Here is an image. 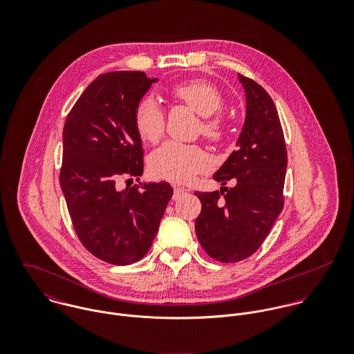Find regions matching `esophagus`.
I'll use <instances>...</instances> for the list:
<instances>
[{
  "label": "esophagus",
  "mask_w": 354,
  "mask_h": 354,
  "mask_svg": "<svg viewBox=\"0 0 354 354\" xmlns=\"http://www.w3.org/2000/svg\"><path fill=\"white\" fill-rule=\"evenodd\" d=\"M185 192H187V189H185V188L174 187V196H173V199H178V198H180V196H183Z\"/></svg>",
  "instance_id": "1"
}]
</instances>
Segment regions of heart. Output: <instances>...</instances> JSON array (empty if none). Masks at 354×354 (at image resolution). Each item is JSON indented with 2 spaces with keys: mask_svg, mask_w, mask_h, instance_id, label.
<instances>
[{
  "mask_svg": "<svg viewBox=\"0 0 354 354\" xmlns=\"http://www.w3.org/2000/svg\"><path fill=\"white\" fill-rule=\"evenodd\" d=\"M171 95L203 117L201 131L211 142H221L226 135L225 120L215 114L223 107L221 91L209 82L195 79L171 88ZM133 124L142 140L153 143L165 132V114L160 106L150 97L143 98L133 110ZM211 159L202 147L180 142H165L152 151L149 167L153 177L177 184H185L205 171Z\"/></svg>",
  "mask_w": 354,
  "mask_h": 354,
  "instance_id": "heart-1",
  "label": "heart"
}]
</instances>
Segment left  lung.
<instances>
[{
  "label": "left lung",
  "mask_w": 354,
  "mask_h": 354,
  "mask_svg": "<svg viewBox=\"0 0 354 354\" xmlns=\"http://www.w3.org/2000/svg\"><path fill=\"white\" fill-rule=\"evenodd\" d=\"M247 115L237 150L214 174L236 185L196 192L202 211L195 222L203 250L222 263H236L259 250L283 208L288 152L274 101L254 80L239 73Z\"/></svg>",
  "instance_id": "1"
}]
</instances>
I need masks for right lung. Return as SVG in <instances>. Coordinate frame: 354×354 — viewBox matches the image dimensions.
<instances>
[{"label":"right lung","mask_w":354,"mask_h":354,"mask_svg":"<svg viewBox=\"0 0 354 354\" xmlns=\"http://www.w3.org/2000/svg\"><path fill=\"white\" fill-rule=\"evenodd\" d=\"M156 80L139 71L101 75L64 125L59 185L73 229L88 252L115 266L132 264L149 252L173 196L165 181L127 189L117 185L121 178L132 181L143 174L133 110Z\"/></svg>","instance_id":"obj_1"}]
</instances>
